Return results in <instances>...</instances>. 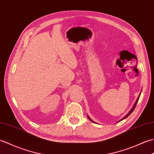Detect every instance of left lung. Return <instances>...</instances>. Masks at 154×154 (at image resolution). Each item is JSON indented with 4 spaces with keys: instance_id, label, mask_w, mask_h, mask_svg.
I'll return each instance as SVG.
<instances>
[{
    "instance_id": "obj_1",
    "label": "left lung",
    "mask_w": 154,
    "mask_h": 154,
    "mask_svg": "<svg viewBox=\"0 0 154 154\" xmlns=\"http://www.w3.org/2000/svg\"><path fill=\"white\" fill-rule=\"evenodd\" d=\"M141 92H142V91H141ZM140 94H141V93H140V94H139V96H138V99H137V100H136V102H135V103H134V106H132V109L131 110H130V111H129V112H128V113L127 114H126V115L125 116H124V117H123L122 118V119H121V120H120L119 121V122H120V121H121V120H124V119H126V118H127L128 116L129 115H130V114H131L132 112H133V110H134V109H135V107H136V104H137V103H138V100H139V98H140ZM87 117H88V119H89L91 121V122H94V123H96L95 122H94V121L92 120V119H91V118L89 116H88L87 115Z\"/></svg>"
}]
</instances>
